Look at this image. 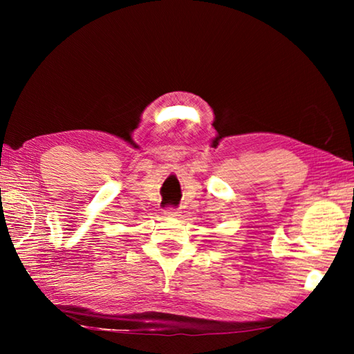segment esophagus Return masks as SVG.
Returning a JSON list of instances; mask_svg holds the SVG:
<instances>
[{
  "instance_id": "obj_1",
  "label": "esophagus",
  "mask_w": 354,
  "mask_h": 354,
  "mask_svg": "<svg viewBox=\"0 0 354 354\" xmlns=\"http://www.w3.org/2000/svg\"><path fill=\"white\" fill-rule=\"evenodd\" d=\"M164 215H165V217H169V218H175L179 215V211H178V209H173V207H167L164 211Z\"/></svg>"
}]
</instances>
